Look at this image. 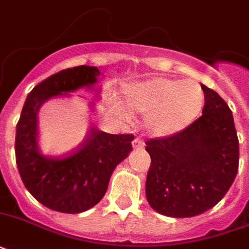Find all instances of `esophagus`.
<instances>
[{"label": "esophagus", "mask_w": 249, "mask_h": 249, "mask_svg": "<svg viewBox=\"0 0 249 249\" xmlns=\"http://www.w3.org/2000/svg\"><path fill=\"white\" fill-rule=\"evenodd\" d=\"M144 143L143 141L140 140V138H136V140L133 141V147L137 148V150H141V148H143Z\"/></svg>", "instance_id": "obj_1"}]
</instances>
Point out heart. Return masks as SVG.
<instances>
[{"label":"heart","mask_w":249,"mask_h":249,"mask_svg":"<svg viewBox=\"0 0 249 249\" xmlns=\"http://www.w3.org/2000/svg\"><path fill=\"white\" fill-rule=\"evenodd\" d=\"M121 102L129 112L146 115L144 126L155 138H168L189 128L200 116L205 94L195 81L166 77L128 84Z\"/></svg>","instance_id":"heart-1"}]
</instances>
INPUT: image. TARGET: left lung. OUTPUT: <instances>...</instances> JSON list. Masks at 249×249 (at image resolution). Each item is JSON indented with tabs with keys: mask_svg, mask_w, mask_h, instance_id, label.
<instances>
[{
	"mask_svg": "<svg viewBox=\"0 0 249 249\" xmlns=\"http://www.w3.org/2000/svg\"><path fill=\"white\" fill-rule=\"evenodd\" d=\"M205 106L189 128L146 142L151 166L146 197L151 208L174 218L204 213L225 196L235 179L239 141L226 102L205 85Z\"/></svg>",
	"mask_w": 249,
	"mask_h": 249,
	"instance_id": "obj_1",
	"label": "left lung"
}]
</instances>
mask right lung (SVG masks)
Instances as JSON below:
<instances>
[{"instance_id": "add662e5", "label": "right lung", "mask_w": 249, "mask_h": 249, "mask_svg": "<svg viewBox=\"0 0 249 249\" xmlns=\"http://www.w3.org/2000/svg\"><path fill=\"white\" fill-rule=\"evenodd\" d=\"M101 71L93 66L67 68L37 84L25 99L17 125L15 156L21 181L49 209L85 212L105 196L113 170L133 150L132 134H108L90 125L83 143L63 155L45 154L38 143V109L49 99L70 97L81 89L99 97ZM81 97V95H80ZM90 109L95 108L88 101Z\"/></svg>"}]
</instances>
